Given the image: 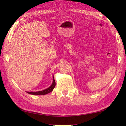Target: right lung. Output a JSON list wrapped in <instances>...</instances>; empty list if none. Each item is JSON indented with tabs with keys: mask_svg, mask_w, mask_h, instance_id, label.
<instances>
[{
	"mask_svg": "<svg viewBox=\"0 0 126 126\" xmlns=\"http://www.w3.org/2000/svg\"><path fill=\"white\" fill-rule=\"evenodd\" d=\"M55 85H56V83L53 76V82L52 83V84L49 88H47V89H44L42 91H39V92H26V93L28 94H31V95H46L47 94L52 92L53 89H54Z\"/></svg>",
	"mask_w": 126,
	"mask_h": 126,
	"instance_id": "add662e5",
	"label": "right lung"
}]
</instances>
